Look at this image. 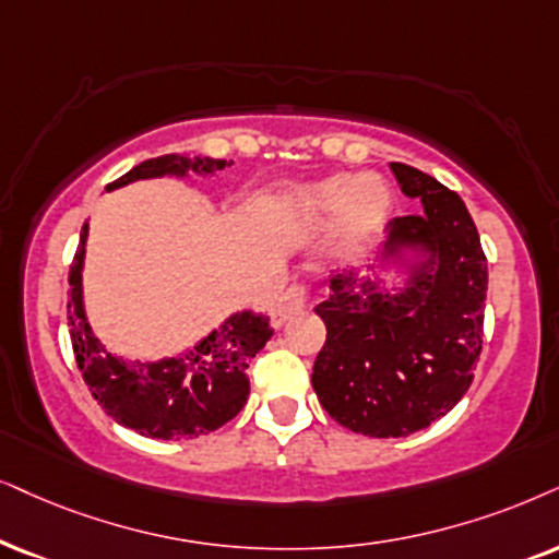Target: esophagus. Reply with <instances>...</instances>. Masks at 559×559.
I'll list each match as a JSON object with an SVG mask.
<instances>
[{"mask_svg":"<svg viewBox=\"0 0 559 559\" xmlns=\"http://www.w3.org/2000/svg\"><path fill=\"white\" fill-rule=\"evenodd\" d=\"M304 304H307V288L294 284L284 296H281L278 304L273 307V324H275V328H281V324L299 314L304 309Z\"/></svg>","mask_w":559,"mask_h":559,"instance_id":"obj_1","label":"esophagus"}]
</instances>
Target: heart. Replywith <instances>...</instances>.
I'll use <instances>...</instances> for the list:
<instances>
[{
	"label": "heart",
	"instance_id": "obj_1",
	"mask_svg": "<svg viewBox=\"0 0 559 559\" xmlns=\"http://www.w3.org/2000/svg\"><path fill=\"white\" fill-rule=\"evenodd\" d=\"M296 209L312 224L337 218V239L343 247H361L384 227L392 195L377 175H335L304 188Z\"/></svg>",
	"mask_w": 559,
	"mask_h": 559
}]
</instances>
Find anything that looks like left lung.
<instances>
[{
    "label": "left lung",
    "instance_id": "8db88e82",
    "mask_svg": "<svg viewBox=\"0 0 559 559\" xmlns=\"http://www.w3.org/2000/svg\"><path fill=\"white\" fill-rule=\"evenodd\" d=\"M390 169L423 211L392 218L366 271L332 273L314 307L328 328L312 371L317 397L330 418L371 438L428 428L464 397L487 296L483 245L462 198L415 167ZM381 272L403 281L391 285Z\"/></svg>",
    "mask_w": 559,
    "mask_h": 559
}]
</instances>
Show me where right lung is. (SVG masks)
<instances>
[{"label":"right lung","instance_id":"right-lung-1","mask_svg":"<svg viewBox=\"0 0 559 559\" xmlns=\"http://www.w3.org/2000/svg\"><path fill=\"white\" fill-rule=\"evenodd\" d=\"M231 162L211 157H165L146 159L123 178L110 182L108 190L131 186L136 180L178 178L190 175L224 173ZM90 224L82 227L80 250H76L72 271H69V304L67 320L72 330L76 366L92 397L110 415L118 426L136 430L141 436L162 438H198L229 423L245 407L250 394L247 366L263 345L271 341V320L260 312H231L218 328L201 341L188 345L175 356L157 361L116 356L105 348L92 330L87 309H84V255H87Z\"/></svg>","mask_w":559,"mask_h":559}]
</instances>
